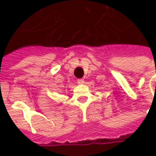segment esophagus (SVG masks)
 Here are the masks:
<instances>
[{
    "label": "esophagus",
    "mask_w": 156,
    "mask_h": 156,
    "mask_svg": "<svg viewBox=\"0 0 156 156\" xmlns=\"http://www.w3.org/2000/svg\"><path fill=\"white\" fill-rule=\"evenodd\" d=\"M78 84H80V85H83L85 83V81L83 78H80V79H78Z\"/></svg>",
    "instance_id": "obj_1"
}]
</instances>
